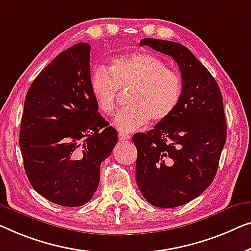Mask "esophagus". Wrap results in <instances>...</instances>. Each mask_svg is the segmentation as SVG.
<instances>
[{"instance_id": "obj_1", "label": "esophagus", "mask_w": 251, "mask_h": 251, "mask_svg": "<svg viewBox=\"0 0 251 251\" xmlns=\"http://www.w3.org/2000/svg\"><path fill=\"white\" fill-rule=\"evenodd\" d=\"M118 137H119V140H122V141H126V140L130 139V136L128 135V134H125V133H119Z\"/></svg>"}]
</instances>
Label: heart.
<instances>
[{
	"label": "heart",
	"instance_id": "heart-1",
	"mask_svg": "<svg viewBox=\"0 0 251 251\" xmlns=\"http://www.w3.org/2000/svg\"><path fill=\"white\" fill-rule=\"evenodd\" d=\"M90 86L99 110L107 116L116 111L119 89L133 90L128 99L130 107L115 118V126L123 133L135 132L150 118L153 122L167 119L183 94L181 75L168 69L159 58L143 52L116 55L109 69L94 68Z\"/></svg>",
	"mask_w": 251,
	"mask_h": 251
}]
</instances>
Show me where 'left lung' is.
<instances>
[{
	"label": "left lung",
	"mask_w": 251,
	"mask_h": 251,
	"mask_svg": "<svg viewBox=\"0 0 251 251\" xmlns=\"http://www.w3.org/2000/svg\"><path fill=\"white\" fill-rule=\"evenodd\" d=\"M140 45L177 62L183 94L167 119L134 134L136 183L152 206L178 207L199 197L216 175L226 140L223 98L211 74L184 45L156 38H143Z\"/></svg>",
	"instance_id": "left-lung-1"
}]
</instances>
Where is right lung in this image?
<instances>
[{
  "instance_id": "right-lung-1",
  "label": "right lung",
  "mask_w": 251,
  "mask_h": 251,
  "mask_svg": "<svg viewBox=\"0 0 251 251\" xmlns=\"http://www.w3.org/2000/svg\"><path fill=\"white\" fill-rule=\"evenodd\" d=\"M90 50L77 43L42 70L25 99L19 144L35 191L65 207L83 206L100 182V166L117 130L98 112L90 86Z\"/></svg>"
}]
</instances>
